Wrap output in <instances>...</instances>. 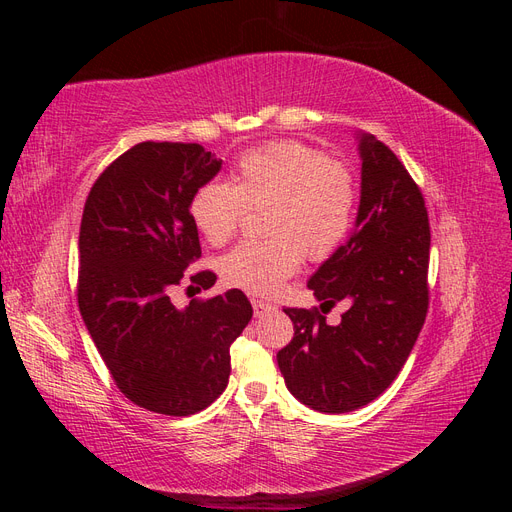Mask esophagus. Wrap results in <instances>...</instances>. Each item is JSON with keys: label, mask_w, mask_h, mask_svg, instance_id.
<instances>
[{"label": "esophagus", "mask_w": 512, "mask_h": 512, "mask_svg": "<svg viewBox=\"0 0 512 512\" xmlns=\"http://www.w3.org/2000/svg\"><path fill=\"white\" fill-rule=\"evenodd\" d=\"M252 307H254L256 316H265V314H269L275 309V305H271L267 301H260V299H252Z\"/></svg>", "instance_id": "obj_1"}]
</instances>
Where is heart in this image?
<instances>
[{
	"label": "heart",
	"instance_id": "obj_1",
	"mask_svg": "<svg viewBox=\"0 0 512 512\" xmlns=\"http://www.w3.org/2000/svg\"><path fill=\"white\" fill-rule=\"evenodd\" d=\"M267 203L269 239L239 243L220 258L224 284L256 297H271L299 269L301 254L327 260L354 224L356 179L327 153L297 141H271L245 149L232 168V183L213 179L194 190L188 215L203 239L228 243L245 207Z\"/></svg>",
	"mask_w": 512,
	"mask_h": 512
}]
</instances>
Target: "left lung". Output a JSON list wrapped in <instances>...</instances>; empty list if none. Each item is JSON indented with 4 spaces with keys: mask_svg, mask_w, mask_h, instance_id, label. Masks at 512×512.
Returning a JSON list of instances; mask_svg holds the SVG:
<instances>
[{
    "mask_svg": "<svg viewBox=\"0 0 512 512\" xmlns=\"http://www.w3.org/2000/svg\"><path fill=\"white\" fill-rule=\"evenodd\" d=\"M361 205L346 245L307 288L351 309L335 328L318 307H286L290 344L277 352L288 391L305 406L342 414L389 389L408 361L429 307L431 230L421 188L374 134L361 136Z\"/></svg>",
    "mask_w": 512,
    "mask_h": 512,
    "instance_id": "1",
    "label": "left lung"
}]
</instances>
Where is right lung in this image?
Listing matches in <instances>:
<instances>
[{"label":"right lung","instance_id":"1","mask_svg":"<svg viewBox=\"0 0 512 512\" xmlns=\"http://www.w3.org/2000/svg\"><path fill=\"white\" fill-rule=\"evenodd\" d=\"M222 160L198 143H138L91 188L79 235L81 316L117 389L166 416L211 406L230 376V346L252 320L239 288L177 309L168 292L200 258L188 203ZM218 275L196 271L209 290ZM192 288V286H190Z\"/></svg>","mask_w":512,"mask_h":512}]
</instances>
